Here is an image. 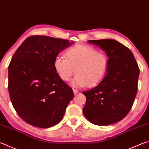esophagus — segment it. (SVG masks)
Wrapping results in <instances>:
<instances>
[{
    "label": "esophagus",
    "mask_w": 149,
    "mask_h": 149,
    "mask_svg": "<svg viewBox=\"0 0 149 149\" xmlns=\"http://www.w3.org/2000/svg\"><path fill=\"white\" fill-rule=\"evenodd\" d=\"M78 93H79V91H78L77 90H76V89H74V95H77Z\"/></svg>",
    "instance_id": "esophagus-1"
}]
</instances>
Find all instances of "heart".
I'll use <instances>...</instances> for the list:
<instances>
[{
	"label": "heart",
	"mask_w": 149,
	"mask_h": 149,
	"mask_svg": "<svg viewBox=\"0 0 149 149\" xmlns=\"http://www.w3.org/2000/svg\"><path fill=\"white\" fill-rule=\"evenodd\" d=\"M65 56H58L54 60V67L64 81H68L75 73L72 81L74 87H92L104 79L109 68V58L94 47L77 45L68 49Z\"/></svg>",
	"instance_id": "heart-1"
}]
</instances>
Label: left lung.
<instances>
[{"label":"left lung","instance_id":"8db88e82","mask_svg":"<svg viewBox=\"0 0 149 149\" xmlns=\"http://www.w3.org/2000/svg\"><path fill=\"white\" fill-rule=\"evenodd\" d=\"M99 46L109 58V68L97 86L83 93L86 102L83 109L93 124H114L126 116L137 92L139 68L132 51L113 39L90 40Z\"/></svg>","mask_w":149,"mask_h":149}]
</instances>
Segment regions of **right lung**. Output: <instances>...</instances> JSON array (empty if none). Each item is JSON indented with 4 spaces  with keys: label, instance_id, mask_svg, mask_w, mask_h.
<instances>
[{
    "label": "right lung",
    "instance_id": "obj_1",
    "mask_svg": "<svg viewBox=\"0 0 149 149\" xmlns=\"http://www.w3.org/2000/svg\"><path fill=\"white\" fill-rule=\"evenodd\" d=\"M70 41L33 35L15 52L8 66V92L19 116L48 128L62 120L74 92L58 75L54 62Z\"/></svg>",
    "mask_w": 149,
    "mask_h": 149
}]
</instances>
